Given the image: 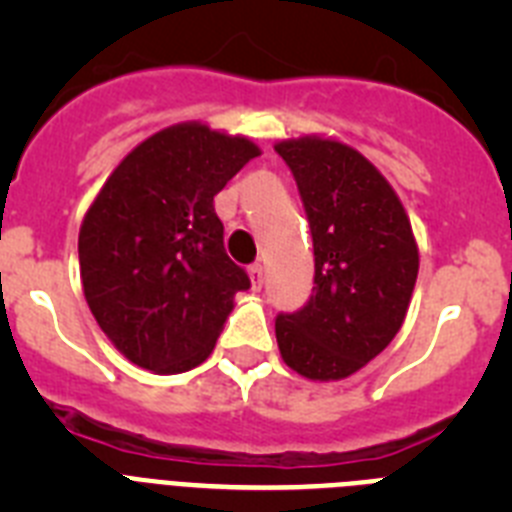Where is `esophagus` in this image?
<instances>
[{
	"instance_id": "34e87169",
	"label": "esophagus",
	"mask_w": 512,
	"mask_h": 512,
	"mask_svg": "<svg viewBox=\"0 0 512 512\" xmlns=\"http://www.w3.org/2000/svg\"><path fill=\"white\" fill-rule=\"evenodd\" d=\"M248 274H251L253 289H261V284H264V266L251 264V266H248Z\"/></svg>"
}]
</instances>
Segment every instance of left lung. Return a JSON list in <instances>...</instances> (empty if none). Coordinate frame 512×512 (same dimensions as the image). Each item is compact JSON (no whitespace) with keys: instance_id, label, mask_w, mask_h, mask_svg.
Segmentation results:
<instances>
[{"instance_id":"8db88e82","label":"left lung","mask_w":512,"mask_h":512,"mask_svg":"<svg viewBox=\"0 0 512 512\" xmlns=\"http://www.w3.org/2000/svg\"><path fill=\"white\" fill-rule=\"evenodd\" d=\"M315 253L312 295L274 320L282 359L307 379H343L397 336L418 279V246L395 189L338 140H282Z\"/></svg>"}]
</instances>
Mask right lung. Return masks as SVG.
Here are the masks:
<instances>
[{
  "label": "right lung",
  "instance_id": "add662e5",
  "mask_svg": "<svg viewBox=\"0 0 512 512\" xmlns=\"http://www.w3.org/2000/svg\"><path fill=\"white\" fill-rule=\"evenodd\" d=\"M256 156L248 138L174 125L128 153L89 207L79 233L84 297L133 364L187 372L215 348L251 279L225 253L212 200Z\"/></svg>",
  "mask_w": 512,
  "mask_h": 512
}]
</instances>
